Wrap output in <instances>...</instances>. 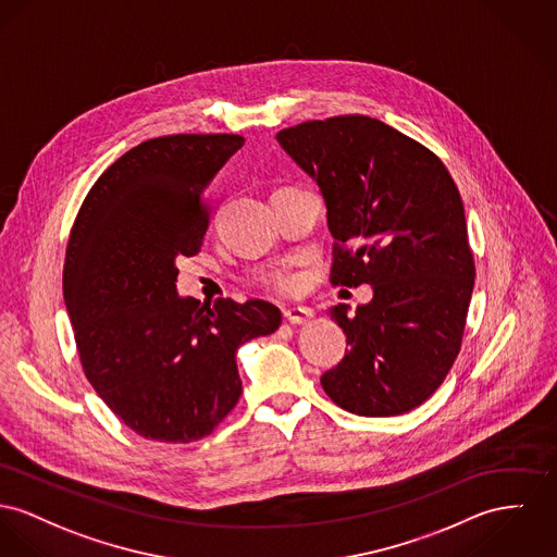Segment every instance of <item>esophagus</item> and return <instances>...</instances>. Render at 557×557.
I'll list each match as a JSON object with an SVG mask.
<instances>
[{
	"mask_svg": "<svg viewBox=\"0 0 557 557\" xmlns=\"http://www.w3.org/2000/svg\"><path fill=\"white\" fill-rule=\"evenodd\" d=\"M284 318L290 324H307L313 318V311L309 307H290L284 309Z\"/></svg>",
	"mask_w": 557,
	"mask_h": 557,
	"instance_id": "1",
	"label": "esophagus"
}]
</instances>
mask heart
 Instances as JSON below:
<instances>
[{"instance_id": "obj_1", "label": "heart", "mask_w": 557, "mask_h": 557, "mask_svg": "<svg viewBox=\"0 0 557 557\" xmlns=\"http://www.w3.org/2000/svg\"><path fill=\"white\" fill-rule=\"evenodd\" d=\"M269 284L275 288V290H280V293H286V290H290L293 288V277L288 275V273H275V275H271L269 277Z\"/></svg>"}]
</instances>
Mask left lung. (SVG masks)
<instances>
[{
    "mask_svg": "<svg viewBox=\"0 0 557 557\" xmlns=\"http://www.w3.org/2000/svg\"><path fill=\"white\" fill-rule=\"evenodd\" d=\"M277 141L326 201L331 282L373 288L354 315L331 309L349 349L324 392L367 418L420 407L460 351L474 286L456 182L426 146L362 114L282 128Z\"/></svg>",
    "mask_w": 557,
    "mask_h": 557,
    "instance_id": "1",
    "label": "left lung"
}]
</instances>
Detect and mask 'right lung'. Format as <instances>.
I'll return each instance as SVG.
<instances>
[{
  "label": "right lung",
  "mask_w": 557,
  "mask_h": 557,
  "mask_svg": "<svg viewBox=\"0 0 557 557\" xmlns=\"http://www.w3.org/2000/svg\"><path fill=\"white\" fill-rule=\"evenodd\" d=\"M242 135L180 133L131 148L88 190L70 233L63 297L86 380L144 438L208 436L242 396L237 349L280 329L267 300L182 299L180 257L201 250L206 193Z\"/></svg>",
  "instance_id": "add662e5"
}]
</instances>
